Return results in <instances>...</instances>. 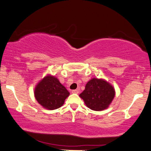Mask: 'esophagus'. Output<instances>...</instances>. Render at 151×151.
Returning a JSON list of instances; mask_svg holds the SVG:
<instances>
[{
    "instance_id": "34e87169",
    "label": "esophagus",
    "mask_w": 151,
    "mask_h": 151,
    "mask_svg": "<svg viewBox=\"0 0 151 151\" xmlns=\"http://www.w3.org/2000/svg\"><path fill=\"white\" fill-rule=\"evenodd\" d=\"M78 92H79V89H76V90H72V93H73V94H78Z\"/></svg>"
}]
</instances>
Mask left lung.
<instances>
[{"instance_id":"obj_1","label":"left lung","mask_w":151,"mask_h":151,"mask_svg":"<svg viewBox=\"0 0 151 151\" xmlns=\"http://www.w3.org/2000/svg\"><path fill=\"white\" fill-rule=\"evenodd\" d=\"M79 96L87 107L94 111L107 109L115 96V90L109 83L102 78H93L87 83Z\"/></svg>"}]
</instances>
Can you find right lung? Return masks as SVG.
Returning <instances> with one entry per match:
<instances>
[{
	"instance_id": "1",
	"label": "right lung",
	"mask_w": 151,
	"mask_h": 151,
	"mask_svg": "<svg viewBox=\"0 0 151 151\" xmlns=\"http://www.w3.org/2000/svg\"><path fill=\"white\" fill-rule=\"evenodd\" d=\"M35 99L45 109L53 110L63 105L70 92L54 76L47 75L36 85Z\"/></svg>"
}]
</instances>
